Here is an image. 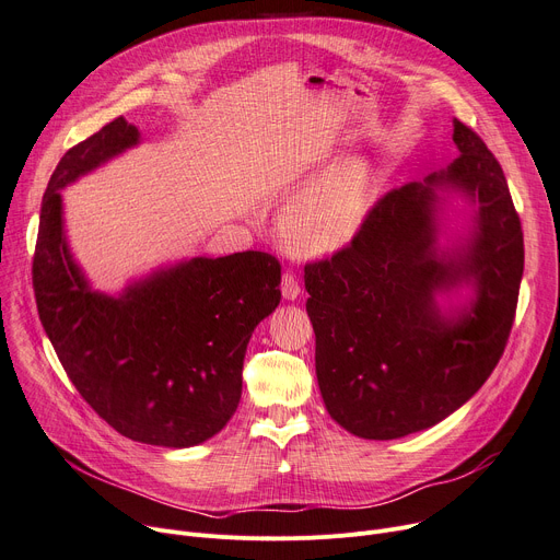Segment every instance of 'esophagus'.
I'll use <instances>...</instances> for the list:
<instances>
[{"label": "esophagus", "instance_id": "esophagus-1", "mask_svg": "<svg viewBox=\"0 0 560 560\" xmlns=\"http://www.w3.org/2000/svg\"><path fill=\"white\" fill-rule=\"evenodd\" d=\"M280 289H282V299H284V301H296V299L301 296V284H299L296 273L287 271V273L282 276Z\"/></svg>", "mask_w": 560, "mask_h": 560}]
</instances>
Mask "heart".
I'll return each mask as SVG.
<instances>
[{
	"mask_svg": "<svg viewBox=\"0 0 560 560\" xmlns=\"http://www.w3.org/2000/svg\"><path fill=\"white\" fill-rule=\"evenodd\" d=\"M371 194L374 171L364 159H346L284 211V242L305 255L341 248L360 230Z\"/></svg>",
	"mask_w": 560,
	"mask_h": 560,
	"instance_id": "heart-1",
	"label": "heart"
}]
</instances>
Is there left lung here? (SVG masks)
Segmentation results:
<instances>
[{"label":"left lung","instance_id":"left-lung-1","mask_svg":"<svg viewBox=\"0 0 560 560\" xmlns=\"http://www.w3.org/2000/svg\"><path fill=\"white\" fill-rule=\"evenodd\" d=\"M458 156L369 209L349 246L305 264L316 378L330 417L364 440H396L458 410L490 378L509 341L524 236L509 182L471 127L454 120ZM479 202L465 247L436 246L440 190ZM477 289L456 317L434 294Z\"/></svg>","mask_w":560,"mask_h":560}]
</instances>
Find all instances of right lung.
Wrapping results in <instances>:
<instances>
[{
    "instance_id": "1",
    "label": "right lung",
    "mask_w": 560,
    "mask_h": 560,
    "mask_svg": "<svg viewBox=\"0 0 560 560\" xmlns=\"http://www.w3.org/2000/svg\"><path fill=\"white\" fill-rule=\"evenodd\" d=\"M137 143L139 129L116 118L61 156L32 280L40 324L84 401L129 440L182 448L234 415L250 335L280 303V261L259 250L194 257L118 299L91 291L66 244L59 191Z\"/></svg>"
}]
</instances>
